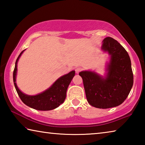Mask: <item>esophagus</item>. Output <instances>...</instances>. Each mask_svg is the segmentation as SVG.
Returning <instances> with one entry per match:
<instances>
[{"mask_svg": "<svg viewBox=\"0 0 145 145\" xmlns=\"http://www.w3.org/2000/svg\"><path fill=\"white\" fill-rule=\"evenodd\" d=\"M82 70V68H80V67H78L77 68H75V72L77 73H78L79 72H81Z\"/></svg>", "mask_w": 145, "mask_h": 145, "instance_id": "esophagus-1", "label": "esophagus"}]
</instances>
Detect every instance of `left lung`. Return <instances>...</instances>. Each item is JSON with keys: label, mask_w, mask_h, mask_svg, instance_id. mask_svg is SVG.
Returning <instances> with one entry per match:
<instances>
[{"label": "left lung", "mask_w": 145, "mask_h": 145, "mask_svg": "<svg viewBox=\"0 0 145 145\" xmlns=\"http://www.w3.org/2000/svg\"><path fill=\"white\" fill-rule=\"evenodd\" d=\"M102 48L111 55L105 78L91 71L79 73L89 104L100 109L118 106L128 97L134 82L131 61L128 53L116 40L107 37Z\"/></svg>", "instance_id": "obj_1"}]
</instances>
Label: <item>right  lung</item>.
I'll list each match as a JSON object with an SVG mask.
<instances>
[{"label":"right lung","mask_w":145,"mask_h":145,"mask_svg":"<svg viewBox=\"0 0 145 145\" xmlns=\"http://www.w3.org/2000/svg\"><path fill=\"white\" fill-rule=\"evenodd\" d=\"M24 50L20 54L17 58L13 71V82L19 97L27 106L39 111H50L58 107L65 101L68 87L74 77L75 71H72L58 78L52 86L40 94L34 96L27 95L18 89L16 84L17 63Z\"/></svg>","instance_id":"add662e5"}]
</instances>
